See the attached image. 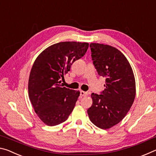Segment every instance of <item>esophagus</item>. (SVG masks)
<instances>
[{
	"label": "esophagus",
	"mask_w": 156,
	"mask_h": 156,
	"mask_svg": "<svg viewBox=\"0 0 156 156\" xmlns=\"http://www.w3.org/2000/svg\"><path fill=\"white\" fill-rule=\"evenodd\" d=\"M88 95L87 92L86 91H80V96H83V97H85Z\"/></svg>",
	"instance_id": "esophagus-1"
}]
</instances>
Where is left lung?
Returning a JSON list of instances; mask_svg holds the SVG:
<instances>
[{"instance_id": "left-lung-1", "label": "left lung", "mask_w": 156, "mask_h": 156, "mask_svg": "<svg viewBox=\"0 0 156 156\" xmlns=\"http://www.w3.org/2000/svg\"><path fill=\"white\" fill-rule=\"evenodd\" d=\"M91 59L98 73L105 78V89L91 94L93 104L89 118L98 127L107 129L117 125L130 109L136 96V82L127 59L118 49L91 43Z\"/></svg>"}]
</instances>
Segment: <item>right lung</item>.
<instances>
[{
	"label": "right lung",
	"mask_w": 156,
	"mask_h": 156,
	"mask_svg": "<svg viewBox=\"0 0 156 156\" xmlns=\"http://www.w3.org/2000/svg\"><path fill=\"white\" fill-rule=\"evenodd\" d=\"M88 47L87 43L61 42L47 47L34 62L29 78V96L36 114L47 125L65 122L72 112L80 92L60 83Z\"/></svg>",
	"instance_id": "right-lung-1"
}]
</instances>
